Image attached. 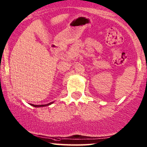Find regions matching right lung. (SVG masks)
<instances>
[{
  "label": "right lung",
  "mask_w": 147,
  "mask_h": 147,
  "mask_svg": "<svg viewBox=\"0 0 147 147\" xmlns=\"http://www.w3.org/2000/svg\"><path fill=\"white\" fill-rule=\"evenodd\" d=\"M53 103V102H50V103H49V104H47V105H33V104H32L31 105H32L33 107H46V106H48V105H51V104H52Z\"/></svg>",
  "instance_id": "obj_1"
}]
</instances>
